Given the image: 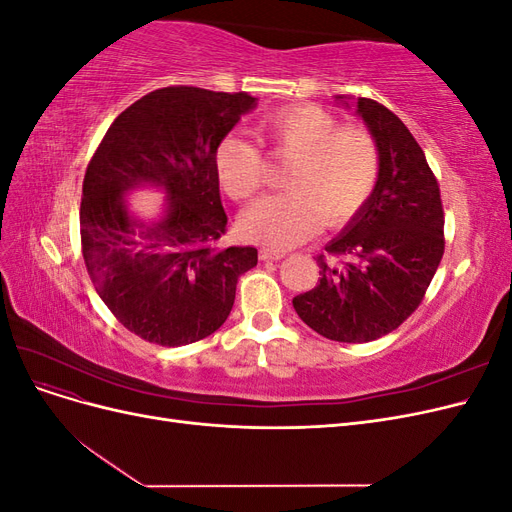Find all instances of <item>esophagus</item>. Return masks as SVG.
Returning <instances> with one entry per match:
<instances>
[{
    "label": "esophagus",
    "mask_w": 512,
    "mask_h": 512,
    "mask_svg": "<svg viewBox=\"0 0 512 512\" xmlns=\"http://www.w3.org/2000/svg\"><path fill=\"white\" fill-rule=\"evenodd\" d=\"M286 254L284 252H275V250H269V247H262L260 250V260H282Z\"/></svg>",
    "instance_id": "obj_1"
}]
</instances>
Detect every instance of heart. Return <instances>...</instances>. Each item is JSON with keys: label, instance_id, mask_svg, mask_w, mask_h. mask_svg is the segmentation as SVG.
I'll use <instances>...</instances> for the list:
<instances>
[{"label": "heart", "instance_id": "heart-1", "mask_svg": "<svg viewBox=\"0 0 512 512\" xmlns=\"http://www.w3.org/2000/svg\"><path fill=\"white\" fill-rule=\"evenodd\" d=\"M256 143L271 156L292 158L284 194H271L245 209L239 228L245 239L275 250L297 245L324 226H342L374 194L380 177V151L367 130L346 126L318 106H288L262 117ZM215 173L235 200L252 198L265 173L254 143L228 134L215 147Z\"/></svg>", "mask_w": 512, "mask_h": 512}]
</instances>
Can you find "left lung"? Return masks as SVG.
<instances>
[{"mask_svg": "<svg viewBox=\"0 0 512 512\" xmlns=\"http://www.w3.org/2000/svg\"><path fill=\"white\" fill-rule=\"evenodd\" d=\"M359 115L380 151L374 194L318 256L320 282L292 299L294 312L322 337L363 344L395 331L418 303L444 254L438 181L410 130L369 98L337 96Z\"/></svg>", "mask_w": 512, "mask_h": 512, "instance_id": "1", "label": "left lung"}]
</instances>
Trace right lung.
Returning a JSON list of instances; mask_svg holds the SVG:
<instances>
[{
	"label": "right lung",
	"instance_id": "obj_1",
	"mask_svg": "<svg viewBox=\"0 0 512 512\" xmlns=\"http://www.w3.org/2000/svg\"><path fill=\"white\" fill-rule=\"evenodd\" d=\"M258 98L164 87L136 100L104 134L81 200L87 271L115 318L147 342L185 346L226 322L239 275L256 247L222 245L228 218L215 147ZM153 187L167 198L158 221L129 213L125 196Z\"/></svg>",
	"mask_w": 512,
	"mask_h": 512
}]
</instances>
